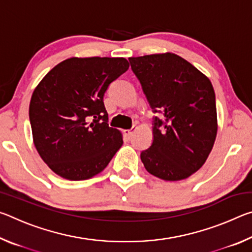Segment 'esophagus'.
Segmentation results:
<instances>
[{
	"mask_svg": "<svg viewBox=\"0 0 252 252\" xmlns=\"http://www.w3.org/2000/svg\"><path fill=\"white\" fill-rule=\"evenodd\" d=\"M138 129V126H133L131 127V129H126V130H125L123 132H125V135L126 136V138H131L132 136V134H133V132Z\"/></svg>",
	"mask_w": 252,
	"mask_h": 252,
	"instance_id": "obj_1",
	"label": "esophagus"
}]
</instances>
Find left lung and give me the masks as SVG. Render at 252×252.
<instances>
[{
  "label": "left lung",
  "instance_id": "left-lung-1",
  "mask_svg": "<svg viewBox=\"0 0 252 252\" xmlns=\"http://www.w3.org/2000/svg\"><path fill=\"white\" fill-rule=\"evenodd\" d=\"M155 118L153 142L141 152L149 173L183 180L202 167L215 143L216 94L206 75L179 55L159 53L129 59Z\"/></svg>",
  "mask_w": 252,
  "mask_h": 252
}]
</instances>
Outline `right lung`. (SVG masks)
I'll return each instance as SVG.
<instances>
[{
  "mask_svg": "<svg viewBox=\"0 0 252 252\" xmlns=\"http://www.w3.org/2000/svg\"><path fill=\"white\" fill-rule=\"evenodd\" d=\"M127 69L125 58H70L34 89L29 109L33 142L58 176L90 179L103 171L121 148L122 133L109 126L103 96Z\"/></svg>",
  "mask_w": 252,
  "mask_h": 252,
  "instance_id": "right-lung-1",
  "label": "right lung"
}]
</instances>
